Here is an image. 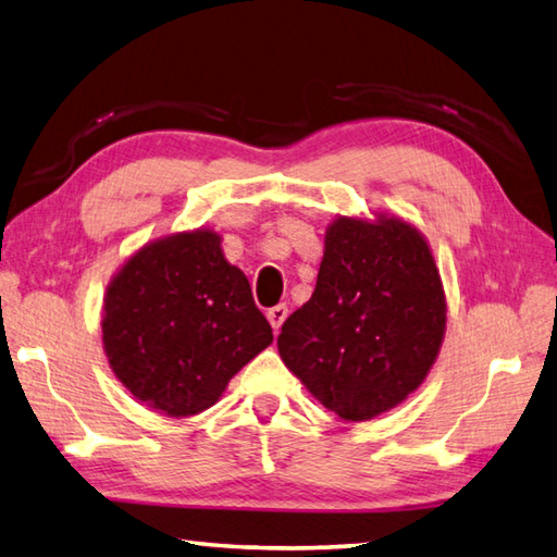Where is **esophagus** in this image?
Listing matches in <instances>:
<instances>
[{
  "label": "esophagus",
  "instance_id": "esophagus-1",
  "mask_svg": "<svg viewBox=\"0 0 557 557\" xmlns=\"http://www.w3.org/2000/svg\"><path fill=\"white\" fill-rule=\"evenodd\" d=\"M267 317H269L271 326H274V332H278L281 324L286 322V317H288V308H286V305H274V308H271V310L267 312Z\"/></svg>",
  "mask_w": 557,
  "mask_h": 557
}]
</instances>
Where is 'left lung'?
Returning <instances> with one entry per match:
<instances>
[{"mask_svg":"<svg viewBox=\"0 0 557 557\" xmlns=\"http://www.w3.org/2000/svg\"><path fill=\"white\" fill-rule=\"evenodd\" d=\"M445 312L433 252L413 225L338 215L312 298L283 322L278 354L342 421H370L421 387Z\"/></svg>","mask_w":557,"mask_h":557,"instance_id":"8db88e82","label":"left lung"}]
</instances>
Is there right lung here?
Returning <instances> with one entry per match:
<instances>
[{
	"mask_svg": "<svg viewBox=\"0 0 557 557\" xmlns=\"http://www.w3.org/2000/svg\"><path fill=\"white\" fill-rule=\"evenodd\" d=\"M271 342L247 276L225 262L213 231L141 247L106 293L103 346L112 372L170 418L207 411Z\"/></svg>",
	"mask_w": 557,
	"mask_h": 557,
	"instance_id": "1",
	"label": "right lung"
}]
</instances>
